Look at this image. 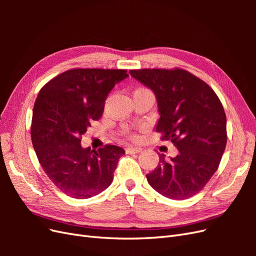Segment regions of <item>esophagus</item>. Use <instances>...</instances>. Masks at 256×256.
Listing matches in <instances>:
<instances>
[{
    "label": "esophagus",
    "mask_w": 256,
    "mask_h": 256,
    "mask_svg": "<svg viewBox=\"0 0 256 256\" xmlns=\"http://www.w3.org/2000/svg\"><path fill=\"white\" fill-rule=\"evenodd\" d=\"M142 150L141 147H132V146H128L126 148L127 154H138Z\"/></svg>",
    "instance_id": "1"
}]
</instances>
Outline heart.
<instances>
[{"label": "heart", "instance_id": "obj_1", "mask_svg": "<svg viewBox=\"0 0 256 256\" xmlns=\"http://www.w3.org/2000/svg\"><path fill=\"white\" fill-rule=\"evenodd\" d=\"M138 90H145V88H138Z\"/></svg>", "mask_w": 256, "mask_h": 256}]
</instances>
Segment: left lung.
I'll list each match as a JSON object with an SVG mask.
<instances>
[{
    "label": "left lung",
    "instance_id": "obj_1",
    "mask_svg": "<svg viewBox=\"0 0 256 256\" xmlns=\"http://www.w3.org/2000/svg\"><path fill=\"white\" fill-rule=\"evenodd\" d=\"M129 72L154 92L160 114L156 131L178 150L170 160L160 154L147 182L166 198H191L218 170L226 150V116L220 99L207 83L184 69Z\"/></svg>",
    "mask_w": 256,
    "mask_h": 256
}]
</instances>
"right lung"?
<instances>
[{
	"label": "right lung",
	"instance_id": "1",
	"mask_svg": "<svg viewBox=\"0 0 256 256\" xmlns=\"http://www.w3.org/2000/svg\"><path fill=\"white\" fill-rule=\"evenodd\" d=\"M124 69L74 68L56 76L40 90L30 138L38 161L66 196L90 198L106 190L125 150L116 145L90 150L81 136L104 113L108 94L126 79Z\"/></svg>",
	"mask_w": 256,
	"mask_h": 256
}]
</instances>
